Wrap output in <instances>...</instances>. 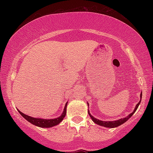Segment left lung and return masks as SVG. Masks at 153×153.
I'll use <instances>...</instances> for the list:
<instances>
[{
    "label": "left lung",
    "instance_id": "obj_1",
    "mask_svg": "<svg viewBox=\"0 0 153 153\" xmlns=\"http://www.w3.org/2000/svg\"><path fill=\"white\" fill-rule=\"evenodd\" d=\"M140 98H142V93H141V94H140ZM140 102H141V100H140V102H139L137 104V106H136V107H135L134 111H133L131 114H129V116H127V117H125V118L120 119H119V120L114 121V122H108H108H104V121H101V120H99V119L94 118V117L91 114L90 112H89V111H88V114L91 117V118L92 119L93 122H94L95 123H96V124H99V125H100V126H103V127H108V128L117 127H118V126L121 125V124H124V122H127L128 119L130 118L131 116L133 115V114H134V112L136 111V110L137 109V108H138L139 105H140Z\"/></svg>",
    "mask_w": 153,
    "mask_h": 153
}]
</instances>
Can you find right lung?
<instances>
[{"label": "right lung", "mask_w": 153, "mask_h": 153, "mask_svg": "<svg viewBox=\"0 0 153 153\" xmlns=\"http://www.w3.org/2000/svg\"><path fill=\"white\" fill-rule=\"evenodd\" d=\"M67 103L65 104V106L64 111H63L62 115L60 117H59L57 119H37V118H34V117H29V116L24 114L22 113L20 111H19V114L24 117V119H26L28 122L31 123L34 125L37 126V127H44V128H50L52 127H54V126L57 125L62 121V119H64V117H65L66 115V108H67Z\"/></svg>", "instance_id": "obj_1"}]
</instances>
